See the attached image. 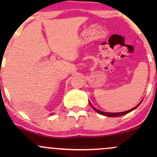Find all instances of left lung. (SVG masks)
I'll return each instance as SVG.
<instances>
[{"mask_svg": "<svg viewBox=\"0 0 157 157\" xmlns=\"http://www.w3.org/2000/svg\"><path fill=\"white\" fill-rule=\"evenodd\" d=\"M142 101H140V103H139L137 105H136V106H135L134 108H133V109H130V110H128V111H123V112H118V113L105 112V111H100V110H99V109H97L96 108H95V107H94V106L92 105V104H91V102H89V103H90V105H91V107H92V109H93L94 110V111H96V112H97V113H100V114H102V115H103V116H106V117H120V116H122V115H125V114H126V113H128L131 112V111H134V109H136V108H137L138 106L140 105V104H141V102H142Z\"/></svg>", "mask_w": 157, "mask_h": 157, "instance_id": "1", "label": "left lung"}]
</instances>
